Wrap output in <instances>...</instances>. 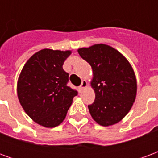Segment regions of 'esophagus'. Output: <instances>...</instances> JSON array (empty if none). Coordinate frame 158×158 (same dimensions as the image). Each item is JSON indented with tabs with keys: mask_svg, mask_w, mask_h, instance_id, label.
I'll list each match as a JSON object with an SVG mask.
<instances>
[{
	"mask_svg": "<svg viewBox=\"0 0 158 158\" xmlns=\"http://www.w3.org/2000/svg\"><path fill=\"white\" fill-rule=\"evenodd\" d=\"M87 85H88V83H87V81H86V80H83L82 83H81V85H80V86H79V89H80V90H82V89H84L85 88H86Z\"/></svg>",
	"mask_w": 158,
	"mask_h": 158,
	"instance_id": "esophagus-1",
	"label": "esophagus"
}]
</instances>
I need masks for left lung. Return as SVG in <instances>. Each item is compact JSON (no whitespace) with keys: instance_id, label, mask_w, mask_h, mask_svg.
Wrapping results in <instances>:
<instances>
[{"instance_id":"left-lung-1","label":"left lung","mask_w":158,"mask_h":158,"mask_svg":"<svg viewBox=\"0 0 158 158\" xmlns=\"http://www.w3.org/2000/svg\"><path fill=\"white\" fill-rule=\"evenodd\" d=\"M78 52L92 69L90 85L96 98L88 106L92 118L105 127L120 122L135 100L137 83L132 66L118 51L105 44L79 48Z\"/></svg>"}]
</instances>
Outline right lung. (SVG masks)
<instances>
[{"instance_id": "obj_1", "label": "right lung", "mask_w": 158, "mask_h": 158, "mask_svg": "<svg viewBox=\"0 0 158 158\" xmlns=\"http://www.w3.org/2000/svg\"><path fill=\"white\" fill-rule=\"evenodd\" d=\"M71 51L43 49L27 61L18 80L21 106L30 118L45 128H54L65 119L78 92L67 85L69 73L62 65Z\"/></svg>"}]
</instances>
